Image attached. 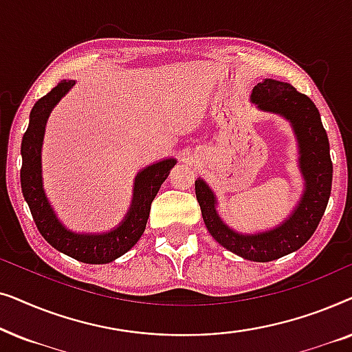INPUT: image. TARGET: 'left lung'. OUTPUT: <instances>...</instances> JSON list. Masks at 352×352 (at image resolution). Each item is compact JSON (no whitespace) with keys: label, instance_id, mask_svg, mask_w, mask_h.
Returning a JSON list of instances; mask_svg holds the SVG:
<instances>
[{"label":"left lung","instance_id":"obj_1","mask_svg":"<svg viewBox=\"0 0 352 352\" xmlns=\"http://www.w3.org/2000/svg\"><path fill=\"white\" fill-rule=\"evenodd\" d=\"M252 100L261 110L285 117L295 129L300 144V168L306 181V190L296 210L276 229L256 235H242L221 221L216 213L213 192L201 179L195 181V195L206 229L214 240L245 259L267 263L296 252L314 234L330 199L333 165L320 113L306 94L298 93L283 81L267 78L254 86Z\"/></svg>","mask_w":352,"mask_h":352}]
</instances>
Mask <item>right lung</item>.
<instances>
[{
	"label": "right lung",
	"instance_id": "1",
	"mask_svg": "<svg viewBox=\"0 0 352 352\" xmlns=\"http://www.w3.org/2000/svg\"><path fill=\"white\" fill-rule=\"evenodd\" d=\"M75 85L74 80L60 81L46 96L33 105L30 123L22 139V168L21 186L23 199L27 200L38 230L50 245L76 261L88 264H105L122 256L136 245L146 229L151 205L160 190L163 181L175 166V158L158 162L142 170L134 182L133 205L126 218L117 229L102 235L74 234L67 230L56 218L50 201H47L41 184V142L45 124L52 107L59 102L62 96L69 93Z\"/></svg>",
	"mask_w": 352,
	"mask_h": 352
}]
</instances>
